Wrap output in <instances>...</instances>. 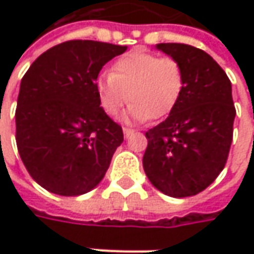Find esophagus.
I'll use <instances>...</instances> for the list:
<instances>
[{
	"label": "esophagus",
	"mask_w": 254,
	"mask_h": 254,
	"mask_svg": "<svg viewBox=\"0 0 254 254\" xmlns=\"http://www.w3.org/2000/svg\"><path fill=\"white\" fill-rule=\"evenodd\" d=\"M132 132L134 131H132L131 128H127V127H124V128H123V134H124V137H126V138H128Z\"/></svg>",
	"instance_id": "esophagus-1"
}]
</instances>
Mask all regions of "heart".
Returning <instances> with one entry per match:
<instances>
[{
  "instance_id": "1",
  "label": "heart",
  "mask_w": 254,
  "mask_h": 254,
  "mask_svg": "<svg viewBox=\"0 0 254 254\" xmlns=\"http://www.w3.org/2000/svg\"><path fill=\"white\" fill-rule=\"evenodd\" d=\"M100 107L116 116L130 100L124 122L161 119L175 107L184 90V72L171 58H160L144 51H132L117 59L112 74H102L94 82Z\"/></svg>"
}]
</instances>
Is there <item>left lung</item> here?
Masks as SVG:
<instances>
[{
    "instance_id": "1",
    "label": "left lung",
    "mask_w": 254,
    "mask_h": 254,
    "mask_svg": "<svg viewBox=\"0 0 254 254\" xmlns=\"http://www.w3.org/2000/svg\"><path fill=\"white\" fill-rule=\"evenodd\" d=\"M184 72V90L170 116L145 132L142 167L152 185L172 198L208 188L225 168L233 137L235 104L225 70L205 51L158 44Z\"/></svg>"
}]
</instances>
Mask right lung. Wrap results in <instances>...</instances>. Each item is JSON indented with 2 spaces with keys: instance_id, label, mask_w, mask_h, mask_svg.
<instances>
[{
  "instance_id": "right-lung-1",
  "label": "right lung",
  "mask_w": 254,
  "mask_h": 254,
  "mask_svg": "<svg viewBox=\"0 0 254 254\" xmlns=\"http://www.w3.org/2000/svg\"><path fill=\"white\" fill-rule=\"evenodd\" d=\"M127 46L67 41L41 55L21 80L16 147L29 175L46 190L77 196L96 188L124 140L103 112L94 82Z\"/></svg>"
}]
</instances>
